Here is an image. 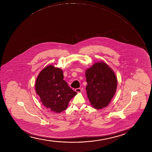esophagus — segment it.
Listing matches in <instances>:
<instances>
[{
    "mask_svg": "<svg viewBox=\"0 0 152 152\" xmlns=\"http://www.w3.org/2000/svg\"><path fill=\"white\" fill-rule=\"evenodd\" d=\"M75 91L77 92V93H80L82 92V90L80 88H77L75 89Z\"/></svg>",
    "mask_w": 152,
    "mask_h": 152,
    "instance_id": "esophagus-1",
    "label": "esophagus"
}]
</instances>
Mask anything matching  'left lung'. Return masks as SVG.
Here are the masks:
<instances>
[{
	"instance_id": "8db88e82",
	"label": "left lung",
	"mask_w": 152,
	"mask_h": 152,
	"mask_svg": "<svg viewBox=\"0 0 152 152\" xmlns=\"http://www.w3.org/2000/svg\"><path fill=\"white\" fill-rule=\"evenodd\" d=\"M86 91L93 107L97 110L108 105L115 94L117 79L115 73L107 63L96 62L86 70Z\"/></svg>"
}]
</instances>
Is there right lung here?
I'll return each mask as SVG.
<instances>
[{"label":"right lung","mask_w":152,"mask_h":152,"mask_svg":"<svg viewBox=\"0 0 152 152\" xmlns=\"http://www.w3.org/2000/svg\"><path fill=\"white\" fill-rule=\"evenodd\" d=\"M63 79L62 70L50 65L39 72L35 82V91L42 103L56 113L65 110L77 94Z\"/></svg>","instance_id":"right-lung-1"}]
</instances>
